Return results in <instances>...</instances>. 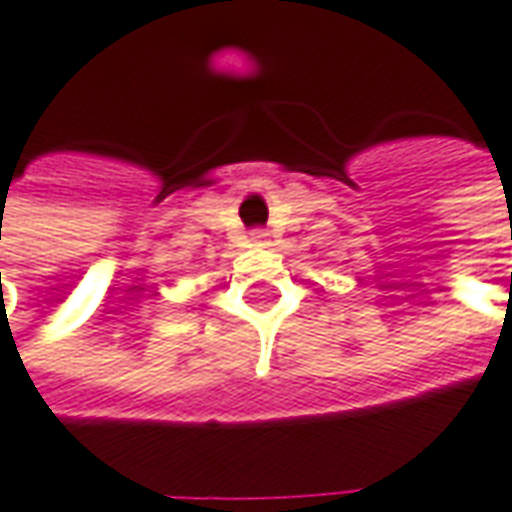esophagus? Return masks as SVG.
<instances>
[{"mask_svg":"<svg viewBox=\"0 0 512 512\" xmlns=\"http://www.w3.org/2000/svg\"><path fill=\"white\" fill-rule=\"evenodd\" d=\"M249 240H252L255 246H266V243H269V232H266V229H252V232H249Z\"/></svg>","mask_w":512,"mask_h":512,"instance_id":"1","label":"esophagus"}]
</instances>
